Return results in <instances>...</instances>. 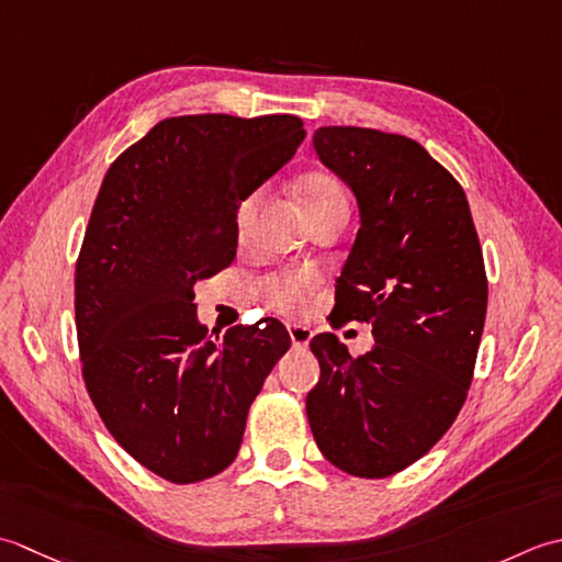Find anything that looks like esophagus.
Here are the masks:
<instances>
[{"label": "esophagus", "mask_w": 562, "mask_h": 562, "mask_svg": "<svg viewBox=\"0 0 562 562\" xmlns=\"http://www.w3.org/2000/svg\"><path fill=\"white\" fill-rule=\"evenodd\" d=\"M289 335H291L293 347L305 349L307 345H311V339H313V329L305 327V325H289Z\"/></svg>", "instance_id": "1"}]
</instances>
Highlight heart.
Wrapping results in <instances>:
<instances>
[{"label":"heart","instance_id":"b5f03b06","mask_svg":"<svg viewBox=\"0 0 562 562\" xmlns=\"http://www.w3.org/2000/svg\"><path fill=\"white\" fill-rule=\"evenodd\" d=\"M301 201L305 205V211H317L325 209L329 203L337 201H347V193L341 189L339 181H335L327 175H307L301 181ZM259 203V193H249V196L239 203L237 209V225L245 227L251 215L257 211ZM315 285V277L311 271H279V273H269V277L261 279L257 283V293L261 301L267 303V307L283 315H303L307 311V303H311V293Z\"/></svg>","mask_w":562,"mask_h":562}]
</instances>
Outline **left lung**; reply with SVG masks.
Returning a JSON list of instances; mask_svg holds the SVG:
<instances>
[{"instance_id": "1", "label": "left lung", "mask_w": 562, "mask_h": 562, "mask_svg": "<svg viewBox=\"0 0 562 562\" xmlns=\"http://www.w3.org/2000/svg\"><path fill=\"white\" fill-rule=\"evenodd\" d=\"M313 145L361 215L335 311L369 323L375 345L351 357L331 331L313 337L307 422L339 471L387 477L425 456L465 403L487 311L483 249L461 184L417 140L325 125Z\"/></svg>"}]
</instances>
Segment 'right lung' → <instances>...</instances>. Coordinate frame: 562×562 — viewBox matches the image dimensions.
Instances as JSON below:
<instances>
[{
	"instance_id": "right-lung-1",
	"label": "right lung",
	"mask_w": 562,
	"mask_h": 562,
	"mask_svg": "<svg viewBox=\"0 0 562 562\" xmlns=\"http://www.w3.org/2000/svg\"><path fill=\"white\" fill-rule=\"evenodd\" d=\"M303 137L291 113L165 119L101 181L75 271L85 385L111 437L169 483L235 461L249 405L291 347L273 317L213 339L193 283L233 265L239 203Z\"/></svg>"
}]
</instances>
